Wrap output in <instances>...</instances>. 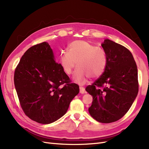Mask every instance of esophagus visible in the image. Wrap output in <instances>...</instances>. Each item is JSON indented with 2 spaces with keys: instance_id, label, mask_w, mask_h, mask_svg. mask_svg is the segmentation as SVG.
<instances>
[{
  "instance_id": "34e87169",
  "label": "esophagus",
  "mask_w": 149,
  "mask_h": 149,
  "mask_svg": "<svg viewBox=\"0 0 149 149\" xmlns=\"http://www.w3.org/2000/svg\"><path fill=\"white\" fill-rule=\"evenodd\" d=\"M79 93L81 94H84L85 93V90H84V88H83L81 86L79 87Z\"/></svg>"
}]
</instances>
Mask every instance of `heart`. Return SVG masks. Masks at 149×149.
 <instances>
[{
  "label": "heart",
  "instance_id": "obj_1",
  "mask_svg": "<svg viewBox=\"0 0 149 149\" xmlns=\"http://www.w3.org/2000/svg\"><path fill=\"white\" fill-rule=\"evenodd\" d=\"M60 64L66 74H70L76 65L74 72L75 81L83 84L88 77L92 79L101 76L107 65L105 52L87 41L76 40L69 45L68 50L61 52Z\"/></svg>",
  "mask_w": 149,
  "mask_h": 149
}]
</instances>
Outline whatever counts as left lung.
I'll return each instance as SVG.
<instances>
[{
	"label": "left lung",
	"instance_id": "obj_1",
	"mask_svg": "<svg viewBox=\"0 0 149 149\" xmlns=\"http://www.w3.org/2000/svg\"><path fill=\"white\" fill-rule=\"evenodd\" d=\"M107 57L102 74L86 88L93 96L90 115L101 123L118 120L127 113L139 91L136 63L124 46L106 39L101 45Z\"/></svg>",
	"mask_w": 149,
	"mask_h": 149
}]
</instances>
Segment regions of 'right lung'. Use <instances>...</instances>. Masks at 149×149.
Returning <instances> with one entry per match:
<instances>
[{
	"mask_svg": "<svg viewBox=\"0 0 149 149\" xmlns=\"http://www.w3.org/2000/svg\"><path fill=\"white\" fill-rule=\"evenodd\" d=\"M14 84L25 115L43 124L64 116L79 91V86L71 83L55 61L47 42L35 45L25 52L15 68Z\"/></svg>",
	"mask_w": 149,
	"mask_h": 149,
	"instance_id": "obj_1",
	"label": "right lung"
}]
</instances>
